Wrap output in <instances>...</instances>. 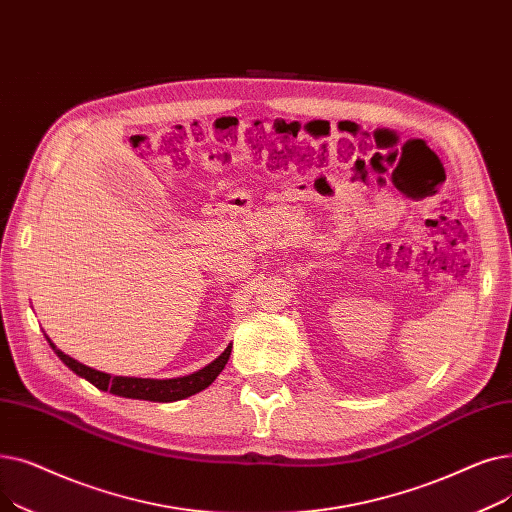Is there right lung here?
Instances as JSON below:
<instances>
[{"mask_svg":"<svg viewBox=\"0 0 512 512\" xmlns=\"http://www.w3.org/2000/svg\"><path fill=\"white\" fill-rule=\"evenodd\" d=\"M47 342H50V339H47ZM50 346L72 373L87 379L97 389H102V392H110L114 396H123V398H135V400H150V402H175V400H183L187 396L202 392V389H206L218 375H221L231 356V346H227V350L221 356L198 373H191L187 377H177V379H137V377H112L108 373L95 371L77 362L75 358L66 356L52 342Z\"/></svg>","mask_w":512,"mask_h":512,"instance_id":"add662e5","label":"right lung"}]
</instances>
